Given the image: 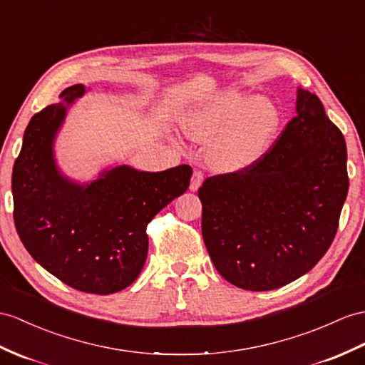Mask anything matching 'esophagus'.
Listing matches in <instances>:
<instances>
[{"label": "esophagus", "mask_w": 365, "mask_h": 365, "mask_svg": "<svg viewBox=\"0 0 365 365\" xmlns=\"http://www.w3.org/2000/svg\"><path fill=\"white\" fill-rule=\"evenodd\" d=\"M202 180H204L202 173L201 172H195L193 176H192V180H190V190L192 192H197L201 187Z\"/></svg>", "instance_id": "esophagus-1"}]
</instances>
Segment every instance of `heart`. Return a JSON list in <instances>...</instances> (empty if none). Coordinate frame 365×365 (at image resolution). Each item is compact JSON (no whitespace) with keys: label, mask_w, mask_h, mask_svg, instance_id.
<instances>
[{"label":"heart","mask_w":365,"mask_h":365,"mask_svg":"<svg viewBox=\"0 0 365 365\" xmlns=\"http://www.w3.org/2000/svg\"><path fill=\"white\" fill-rule=\"evenodd\" d=\"M282 115L268 97L225 91L187 113L182 130L189 139L210 144L209 159L220 170H242L268 153Z\"/></svg>","instance_id":"heart-1"}]
</instances>
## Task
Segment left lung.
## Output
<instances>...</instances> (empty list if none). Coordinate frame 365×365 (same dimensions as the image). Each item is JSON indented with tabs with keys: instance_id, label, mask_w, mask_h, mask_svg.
I'll return each instance as SVG.
<instances>
[{
	"instance_id": "8db88e82",
	"label": "left lung",
	"mask_w": 365,
	"mask_h": 365,
	"mask_svg": "<svg viewBox=\"0 0 365 365\" xmlns=\"http://www.w3.org/2000/svg\"><path fill=\"white\" fill-rule=\"evenodd\" d=\"M346 192L342 133L319 97L299 86L296 115L263 159L200 187L204 245L232 285L285 287L328 251Z\"/></svg>"
}]
</instances>
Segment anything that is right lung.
Instances as JSON below:
<instances>
[{"instance_id":"obj_1","label":"right lung","mask_w":365,"mask_h":365,"mask_svg":"<svg viewBox=\"0 0 365 365\" xmlns=\"http://www.w3.org/2000/svg\"><path fill=\"white\" fill-rule=\"evenodd\" d=\"M90 91L68 86L31 119L12 172L14 220L24 247L68 287L113 294L138 279L148 252L147 225L187 190L192 168L142 172L105 167L90 181L61 170L56 140L74 103Z\"/></svg>"}]
</instances>
